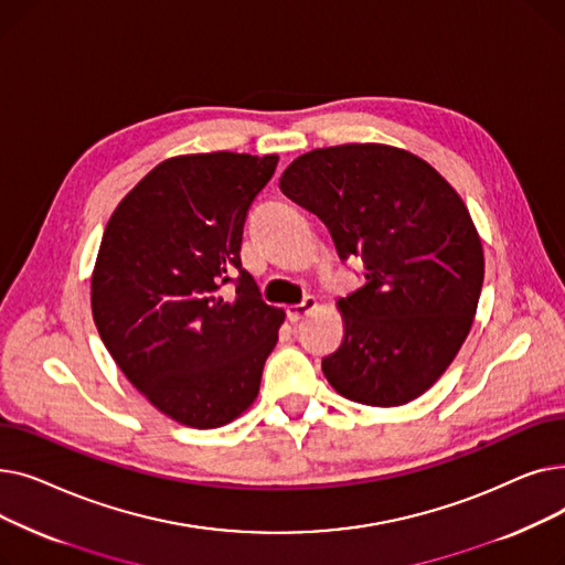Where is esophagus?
<instances>
[{"label":"esophagus","instance_id":"esophagus-1","mask_svg":"<svg viewBox=\"0 0 565 565\" xmlns=\"http://www.w3.org/2000/svg\"><path fill=\"white\" fill-rule=\"evenodd\" d=\"M316 307H318V300H316V298H307L302 305H292V307L286 309L288 320H290V322H298V320H302L305 316H309Z\"/></svg>","mask_w":565,"mask_h":565}]
</instances>
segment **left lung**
<instances>
[{
  "mask_svg": "<svg viewBox=\"0 0 565 565\" xmlns=\"http://www.w3.org/2000/svg\"><path fill=\"white\" fill-rule=\"evenodd\" d=\"M281 192L330 228L366 284L337 302L341 345L322 360L354 403L419 398L465 343L483 286V245L465 201L435 167L390 143H341L295 158Z\"/></svg>",
  "mask_w": 565,
  "mask_h": 565,
  "instance_id": "left-lung-1",
  "label": "left lung"
}]
</instances>
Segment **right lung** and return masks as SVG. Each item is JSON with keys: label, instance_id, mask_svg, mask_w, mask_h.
Segmentation results:
<instances>
[{"label": "right lung", "instance_id": "right-lung-1", "mask_svg": "<svg viewBox=\"0 0 565 565\" xmlns=\"http://www.w3.org/2000/svg\"><path fill=\"white\" fill-rule=\"evenodd\" d=\"M277 162L231 151L169 158L105 226L92 273L96 328L146 401L183 426L243 417L277 345L286 313L260 300L241 263L247 213Z\"/></svg>", "mask_w": 565, "mask_h": 565}]
</instances>
